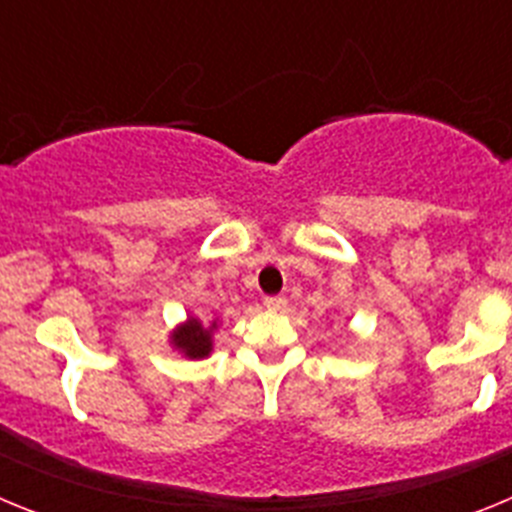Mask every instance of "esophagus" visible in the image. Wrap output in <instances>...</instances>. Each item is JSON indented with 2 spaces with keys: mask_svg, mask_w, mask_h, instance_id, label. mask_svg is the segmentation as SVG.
Returning a JSON list of instances; mask_svg holds the SVG:
<instances>
[{
  "mask_svg": "<svg viewBox=\"0 0 512 512\" xmlns=\"http://www.w3.org/2000/svg\"><path fill=\"white\" fill-rule=\"evenodd\" d=\"M264 305L269 307V310H284L287 307V297L282 295H274V297H264Z\"/></svg>",
  "mask_w": 512,
  "mask_h": 512,
  "instance_id": "1",
  "label": "esophagus"
}]
</instances>
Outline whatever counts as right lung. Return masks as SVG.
<instances>
[{
    "label": "right lung",
    "instance_id": "obj_1",
    "mask_svg": "<svg viewBox=\"0 0 512 512\" xmlns=\"http://www.w3.org/2000/svg\"><path fill=\"white\" fill-rule=\"evenodd\" d=\"M215 328V320L212 325H205L197 318H187V323H182L171 333V343L189 359H205L212 351V330Z\"/></svg>",
    "mask_w": 512,
    "mask_h": 512
}]
</instances>
